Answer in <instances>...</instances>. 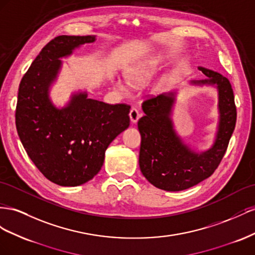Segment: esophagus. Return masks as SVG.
I'll use <instances>...</instances> for the list:
<instances>
[{"instance_id":"34e87169","label":"esophagus","mask_w":255,"mask_h":255,"mask_svg":"<svg viewBox=\"0 0 255 255\" xmlns=\"http://www.w3.org/2000/svg\"><path fill=\"white\" fill-rule=\"evenodd\" d=\"M129 118H130V121H131V123H136L137 121H139V119L141 118V113L136 110V109L132 108L131 110H130L129 112Z\"/></svg>"}]
</instances>
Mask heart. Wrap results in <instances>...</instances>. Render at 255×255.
Here are the masks:
<instances>
[{"mask_svg":"<svg viewBox=\"0 0 255 255\" xmlns=\"http://www.w3.org/2000/svg\"><path fill=\"white\" fill-rule=\"evenodd\" d=\"M155 66L150 63H141L134 67H131L127 71V78L129 82L140 84L148 80L154 74ZM114 85L121 92H128V83L122 79H115Z\"/></svg>","mask_w":255,"mask_h":255,"instance_id":"b5f03b06","label":"heart"}]
</instances>
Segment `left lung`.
Returning <instances> with one entry per match:
<instances>
[{
    "label": "left lung",
    "instance_id": "1",
    "mask_svg": "<svg viewBox=\"0 0 255 255\" xmlns=\"http://www.w3.org/2000/svg\"><path fill=\"white\" fill-rule=\"evenodd\" d=\"M207 79L190 81L194 86H214L218 93V121L215 139L208 149L198 151L185 142L172 120L177 91L145 100V113L137 122L141 134L139 165L143 176L161 190L181 191L208 178L228 148L236 124L234 94L221 74L199 67Z\"/></svg>",
    "mask_w": 255,
    "mask_h": 255
}]
</instances>
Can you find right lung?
<instances>
[{"label":"right lung","instance_id":"1","mask_svg":"<svg viewBox=\"0 0 255 255\" xmlns=\"http://www.w3.org/2000/svg\"><path fill=\"white\" fill-rule=\"evenodd\" d=\"M95 35L57 36L42 48L19 85L16 127L27 156L45 177L63 187H76L100 171L110 143L129 127L127 105H109L89 98L86 91L71 94L57 108L50 89L70 56Z\"/></svg>","mask_w":255,"mask_h":255}]
</instances>
